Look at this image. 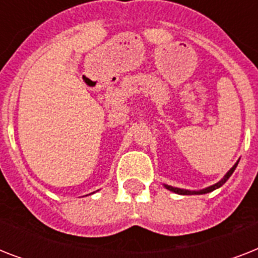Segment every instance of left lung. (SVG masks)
<instances>
[{
	"label": "left lung",
	"instance_id": "1",
	"mask_svg": "<svg viewBox=\"0 0 258 258\" xmlns=\"http://www.w3.org/2000/svg\"><path fill=\"white\" fill-rule=\"evenodd\" d=\"M237 165H238V161H237L236 163H234V166H233L232 169L229 170V171L226 172V174H225L222 179L218 180L217 183L212 184V186H209V187L202 188V190H186V188L172 187V186H170V184H165V187L167 188V190H170V191L175 192V194H180V196H194V194H196V196H200V194H206V192H210V191H213V190H216V188L221 187V186H222V184H224L225 182H226V180L229 179V178H230V175H232L233 172H234V170H236Z\"/></svg>",
	"mask_w": 258,
	"mask_h": 258
}]
</instances>
